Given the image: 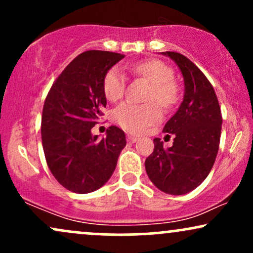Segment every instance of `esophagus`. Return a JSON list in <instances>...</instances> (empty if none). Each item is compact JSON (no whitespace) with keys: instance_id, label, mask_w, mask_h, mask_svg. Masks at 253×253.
<instances>
[{"instance_id":"obj_1","label":"esophagus","mask_w":253,"mask_h":253,"mask_svg":"<svg viewBox=\"0 0 253 253\" xmlns=\"http://www.w3.org/2000/svg\"><path fill=\"white\" fill-rule=\"evenodd\" d=\"M138 136H135V135H130V134H128L127 135V140L129 141V143H135V141H138Z\"/></svg>"}]
</instances>
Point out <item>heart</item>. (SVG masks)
Masks as SVG:
<instances>
[{"label":"heart","instance_id":"obj_1","mask_svg":"<svg viewBox=\"0 0 253 253\" xmlns=\"http://www.w3.org/2000/svg\"><path fill=\"white\" fill-rule=\"evenodd\" d=\"M133 74L145 78L151 83L149 101H157L162 108L170 109L179 100V86L172 80L173 71L169 65L157 59L144 60L128 66ZM126 89V77L119 66H114L107 72L103 81L104 95L109 101L123 97ZM115 121L124 129L132 133H140L152 124L161 120V108L156 102L136 104L124 102L115 109Z\"/></svg>","mask_w":253,"mask_h":253}]
</instances>
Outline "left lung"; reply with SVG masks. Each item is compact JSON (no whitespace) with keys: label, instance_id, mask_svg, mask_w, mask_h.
I'll use <instances>...</instances> for the list:
<instances>
[{"label":"left lung","instance_id":"left-lung-1","mask_svg":"<svg viewBox=\"0 0 253 253\" xmlns=\"http://www.w3.org/2000/svg\"><path fill=\"white\" fill-rule=\"evenodd\" d=\"M163 53L175 60L182 72L184 97L163 128L175 134L172 146L165 149L161 139H153L155 150L145 161V169L159 190L183 195L199 187L211 172L219 150L222 117L205 74L181 53Z\"/></svg>","mask_w":253,"mask_h":253}]
</instances>
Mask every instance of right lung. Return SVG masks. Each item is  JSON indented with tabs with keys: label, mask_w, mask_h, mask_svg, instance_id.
<instances>
[{
	"label": "right lung",
	"mask_w": 253,
	"mask_h": 253,
	"mask_svg": "<svg viewBox=\"0 0 253 253\" xmlns=\"http://www.w3.org/2000/svg\"><path fill=\"white\" fill-rule=\"evenodd\" d=\"M124 57L108 51L83 52L64 69L46 96L42 117L46 163L54 178L72 193L102 187L126 146L124 130L117 126L109 127L106 138L91 134L107 104L104 77Z\"/></svg>",
	"instance_id": "obj_1"
}]
</instances>
